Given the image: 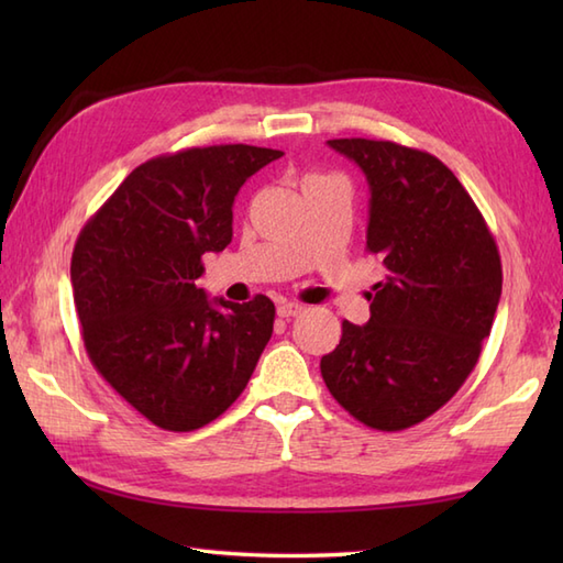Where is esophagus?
<instances>
[{
    "label": "esophagus",
    "mask_w": 563,
    "mask_h": 563,
    "mask_svg": "<svg viewBox=\"0 0 563 563\" xmlns=\"http://www.w3.org/2000/svg\"><path fill=\"white\" fill-rule=\"evenodd\" d=\"M302 312H305L302 305H297V302H278V317H280V319L300 317Z\"/></svg>",
    "instance_id": "1"
}]
</instances>
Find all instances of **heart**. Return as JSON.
<instances>
[{"label": "heart", "instance_id": "heart-1", "mask_svg": "<svg viewBox=\"0 0 563 563\" xmlns=\"http://www.w3.org/2000/svg\"><path fill=\"white\" fill-rule=\"evenodd\" d=\"M309 178H319V176H309ZM309 178H307V181H309Z\"/></svg>", "mask_w": 563, "mask_h": 563}]
</instances>
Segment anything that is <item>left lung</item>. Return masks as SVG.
Segmentation results:
<instances>
[{
    "mask_svg": "<svg viewBox=\"0 0 563 563\" xmlns=\"http://www.w3.org/2000/svg\"><path fill=\"white\" fill-rule=\"evenodd\" d=\"M329 147L369 186L367 251L382 258L369 321H343L321 377L345 411L375 430L433 416L470 377L500 300V256L472 196L445 164L389 140Z\"/></svg>",
    "mask_w": 563,
    "mask_h": 563,
    "instance_id": "obj_1",
    "label": "left lung"
}]
</instances>
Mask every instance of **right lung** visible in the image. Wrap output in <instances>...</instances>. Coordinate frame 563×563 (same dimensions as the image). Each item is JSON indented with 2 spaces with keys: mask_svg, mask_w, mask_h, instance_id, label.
Here are the masks:
<instances>
[{
  "mask_svg": "<svg viewBox=\"0 0 563 563\" xmlns=\"http://www.w3.org/2000/svg\"><path fill=\"white\" fill-rule=\"evenodd\" d=\"M280 150L190 147L125 176L81 227L71 292L84 349L135 411L174 433L222 416L244 391L273 333L275 305L210 302L202 254L232 242L239 188Z\"/></svg>",
  "mask_w": 563,
  "mask_h": 563,
  "instance_id": "1",
  "label": "right lung"
}]
</instances>
